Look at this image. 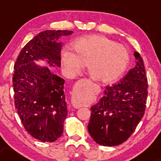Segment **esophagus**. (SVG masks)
I'll list each match as a JSON object with an SVG mask.
<instances>
[{"label":"esophagus","mask_w":161,"mask_h":161,"mask_svg":"<svg viewBox=\"0 0 161 161\" xmlns=\"http://www.w3.org/2000/svg\"><path fill=\"white\" fill-rule=\"evenodd\" d=\"M72 104H73V107H74V108H81V107H82V105L78 104V103H77L76 101H75V99L73 98V99H72Z\"/></svg>","instance_id":"obj_1"}]
</instances>
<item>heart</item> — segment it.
Masks as SVG:
<instances>
[{"label":"heart","mask_w":161,"mask_h":161,"mask_svg":"<svg viewBox=\"0 0 161 161\" xmlns=\"http://www.w3.org/2000/svg\"><path fill=\"white\" fill-rule=\"evenodd\" d=\"M62 50L61 60L65 73L73 77L87 64L92 79L104 83L116 81L123 75L129 62V53L124 46L102 36L92 35L79 38Z\"/></svg>","instance_id":"1"}]
</instances>
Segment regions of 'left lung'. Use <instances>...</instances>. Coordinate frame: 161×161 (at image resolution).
I'll return each mask as SVG.
<instances>
[{
    "instance_id": "8db88e82",
    "label": "left lung",
    "mask_w": 161,
    "mask_h": 161,
    "mask_svg": "<svg viewBox=\"0 0 161 161\" xmlns=\"http://www.w3.org/2000/svg\"><path fill=\"white\" fill-rule=\"evenodd\" d=\"M136 64L120 82L106 86L99 102L91 108L88 130L100 145L116 146L126 141L145 114L147 79L139 53Z\"/></svg>"
}]
</instances>
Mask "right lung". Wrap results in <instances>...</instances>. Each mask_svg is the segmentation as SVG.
Returning <instances> with one entry per match:
<instances>
[{
    "instance_id": "right-lung-1",
    "label": "right lung",
    "mask_w": 161,
    "mask_h": 161,
    "mask_svg": "<svg viewBox=\"0 0 161 161\" xmlns=\"http://www.w3.org/2000/svg\"><path fill=\"white\" fill-rule=\"evenodd\" d=\"M68 30H46L24 46L14 64L13 87L15 107L24 128L41 142H53L62 136L67 115L64 79L35 60H47L60 67L62 43L60 37Z\"/></svg>"
}]
</instances>
